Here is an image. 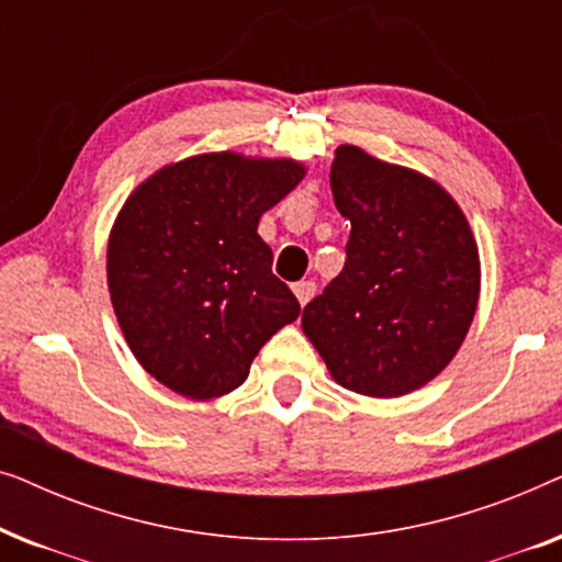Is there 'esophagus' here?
Wrapping results in <instances>:
<instances>
[{
	"instance_id": "esophagus-1",
	"label": "esophagus",
	"mask_w": 562,
	"mask_h": 562,
	"mask_svg": "<svg viewBox=\"0 0 562 562\" xmlns=\"http://www.w3.org/2000/svg\"><path fill=\"white\" fill-rule=\"evenodd\" d=\"M291 289H294V294H296L299 304H302V306L310 302V299L314 296V291H317V286H314V281H296Z\"/></svg>"
}]
</instances>
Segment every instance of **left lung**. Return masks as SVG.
Here are the masks:
<instances>
[{
  "label": "left lung",
  "instance_id": "left-lung-1",
  "mask_svg": "<svg viewBox=\"0 0 562 562\" xmlns=\"http://www.w3.org/2000/svg\"><path fill=\"white\" fill-rule=\"evenodd\" d=\"M329 187L350 240L340 276L304 306L302 329L340 386L409 394L450 363L473 322V233L440 183L356 145L335 150Z\"/></svg>",
  "mask_w": 562,
  "mask_h": 562
}]
</instances>
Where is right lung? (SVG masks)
Returning <instances> with one entry per match:
<instances>
[{"label": "right lung", "mask_w": 562, "mask_h": 562, "mask_svg": "<svg viewBox=\"0 0 562 562\" xmlns=\"http://www.w3.org/2000/svg\"><path fill=\"white\" fill-rule=\"evenodd\" d=\"M302 176L294 160L206 153L160 168L122 206L106 248L114 314L140 366L176 394H229L302 312L258 235Z\"/></svg>", "instance_id": "obj_1"}]
</instances>
